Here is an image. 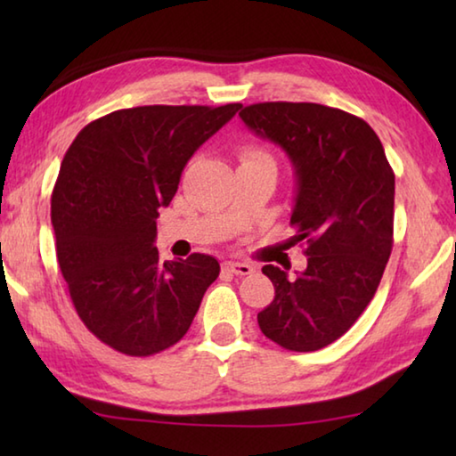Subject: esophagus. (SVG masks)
I'll return each mask as SVG.
<instances>
[{
  "instance_id": "obj_1",
  "label": "esophagus",
  "mask_w": 456,
  "mask_h": 456,
  "mask_svg": "<svg viewBox=\"0 0 456 456\" xmlns=\"http://www.w3.org/2000/svg\"><path fill=\"white\" fill-rule=\"evenodd\" d=\"M225 272L229 273H235V275H251L256 272V267L249 265V264H239V261H225V264L221 265Z\"/></svg>"
}]
</instances>
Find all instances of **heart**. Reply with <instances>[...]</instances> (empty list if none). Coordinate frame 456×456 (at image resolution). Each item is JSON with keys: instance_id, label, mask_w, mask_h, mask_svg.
Here are the masks:
<instances>
[{"instance_id": "b5f03b06", "label": "heart", "mask_w": 456, "mask_h": 456, "mask_svg": "<svg viewBox=\"0 0 456 456\" xmlns=\"http://www.w3.org/2000/svg\"><path fill=\"white\" fill-rule=\"evenodd\" d=\"M245 163H273V160L265 151L257 149V146H247V149L241 151V165Z\"/></svg>"}]
</instances>
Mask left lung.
Instances as JSON below:
<instances>
[{"label": "left lung", "instance_id": "1", "mask_svg": "<svg viewBox=\"0 0 456 456\" xmlns=\"http://www.w3.org/2000/svg\"><path fill=\"white\" fill-rule=\"evenodd\" d=\"M239 117L280 146L296 171L291 225L307 267L264 265L275 297L257 323L291 352L326 348L348 331L380 285L392 251L395 173L380 138L354 114L314 102H259Z\"/></svg>", "mask_w": 456, "mask_h": 456}]
</instances>
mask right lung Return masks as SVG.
Here are the masks:
<instances>
[{
	"mask_svg": "<svg viewBox=\"0 0 456 456\" xmlns=\"http://www.w3.org/2000/svg\"><path fill=\"white\" fill-rule=\"evenodd\" d=\"M241 110L136 106L84 126L52 192L60 272L92 334L126 356H152L187 334L219 261H160L157 217L189 159Z\"/></svg>",
	"mask_w": 456,
	"mask_h": 456,
	"instance_id": "1",
	"label": "right lung"
}]
</instances>
